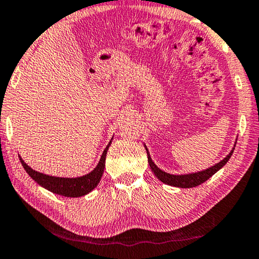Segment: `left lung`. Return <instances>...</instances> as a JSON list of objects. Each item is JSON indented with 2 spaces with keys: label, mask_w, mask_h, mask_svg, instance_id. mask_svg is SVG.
Listing matches in <instances>:
<instances>
[{
  "label": "left lung",
  "mask_w": 259,
  "mask_h": 259,
  "mask_svg": "<svg viewBox=\"0 0 259 259\" xmlns=\"http://www.w3.org/2000/svg\"><path fill=\"white\" fill-rule=\"evenodd\" d=\"M145 148H146V152H147L148 164H150V167L152 171H153L155 177H157V178L164 184H167V185L176 186V187H182V189L196 187L198 185H200V184L206 182L208 178H211V177L213 176L215 172H218L219 169H221L223 166H224L226 162L229 161V159L231 158V155L233 153V150H235V147H233L231 152L228 154V157H225L222 161H219L218 164H215L214 166H211V167L204 169V171L190 173V175H179V176L177 175L176 176V175H169V173L162 171V169L159 168L158 166L155 165L153 161H152V158H151L150 153H148L147 147L145 146Z\"/></svg>",
  "instance_id": "8db88e82"
}]
</instances>
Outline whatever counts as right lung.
<instances>
[{
	"mask_svg": "<svg viewBox=\"0 0 259 259\" xmlns=\"http://www.w3.org/2000/svg\"><path fill=\"white\" fill-rule=\"evenodd\" d=\"M112 139L104 150V153H102L100 161H99L97 167H95L92 172L88 173V175L77 177V178H60V177L44 175V173H40L29 167V166L22 160L21 157L20 160L21 164L23 166V168L26 169V172L30 176V178L34 179L40 186L45 187V189H47L53 193L60 194V196L70 198L82 197L86 196L87 193H90L91 191H93L95 187L98 186V184L100 183L102 173H104L105 169L106 154H107L108 148L111 146Z\"/></svg>",
	"mask_w": 259,
	"mask_h": 259,
	"instance_id": "obj_1",
	"label": "right lung"
}]
</instances>
